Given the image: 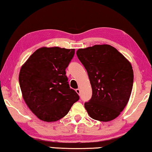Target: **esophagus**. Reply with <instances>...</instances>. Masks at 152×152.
Here are the masks:
<instances>
[{"label": "esophagus", "instance_id": "1", "mask_svg": "<svg viewBox=\"0 0 152 152\" xmlns=\"http://www.w3.org/2000/svg\"><path fill=\"white\" fill-rule=\"evenodd\" d=\"M75 91H76V92L77 93V94L79 95L80 94V93H81V90L79 89V88H77V89H76L75 90Z\"/></svg>", "mask_w": 152, "mask_h": 152}]
</instances>
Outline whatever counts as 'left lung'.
<instances>
[{
  "label": "left lung",
  "instance_id": "8db88e82",
  "mask_svg": "<svg viewBox=\"0 0 152 152\" xmlns=\"http://www.w3.org/2000/svg\"><path fill=\"white\" fill-rule=\"evenodd\" d=\"M77 56L88 72L92 99L84 107L88 115L100 122L120 115L131 94L134 74L131 63L110 45L79 49Z\"/></svg>",
  "mask_w": 152,
  "mask_h": 152
}]
</instances>
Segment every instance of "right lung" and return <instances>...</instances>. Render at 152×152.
<instances>
[{
	"label": "right lung",
	"mask_w": 152,
	"mask_h": 152,
	"mask_svg": "<svg viewBox=\"0 0 152 152\" xmlns=\"http://www.w3.org/2000/svg\"><path fill=\"white\" fill-rule=\"evenodd\" d=\"M74 53L75 49L43 47L21 67L19 82L22 97L41 120H60L79 99L70 88L65 71Z\"/></svg>",
	"instance_id": "right-lung-1"
}]
</instances>
